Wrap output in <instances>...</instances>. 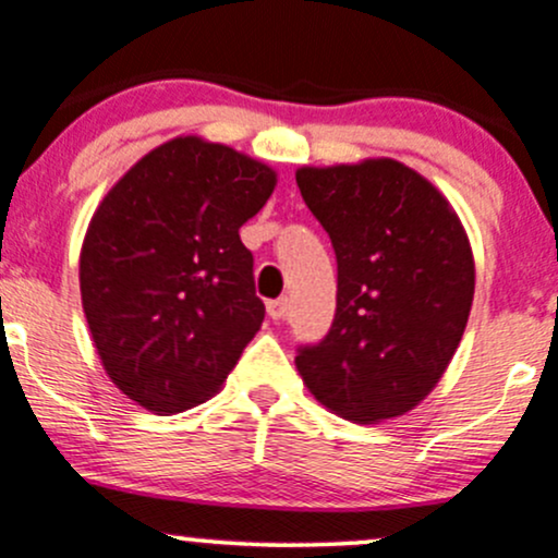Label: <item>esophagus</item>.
<instances>
[{
    "label": "esophagus",
    "mask_w": 558,
    "mask_h": 558,
    "mask_svg": "<svg viewBox=\"0 0 558 558\" xmlns=\"http://www.w3.org/2000/svg\"><path fill=\"white\" fill-rule=\"evenodd\" d=\"M267 315L272 317L275 323H280V320H286V317H289V299H272V302H267Z\"/></svg>",
    "instance_id": "esophagus-1"
}]
</instances>
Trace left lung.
<instances>
[{
	"label": "left lung",
	"mask_w": 558,
	"mask_h": 558,
	"mask_svg": "<svg viewBox=\"0 0 558 558\" xmlns=\"http://www.w3.org/2000/svg\"><path fill=\"white\" fill-rule=\"evenodd\" d=\"M304 204L339 265L333 326L299 347L315 400L357 424L395 418L437 387L466 330L474 256L442 193L395 158L302 167Z\"/></svg>",
	"instance_id": "left-lung-1"
}]
</instances>
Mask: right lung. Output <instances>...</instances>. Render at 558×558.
Here are the masks:
<instances>
[{"label": "right lung", "mask_w": 558, "mask_h": 558, "mask_svg": "<svg viewBox=\"0 0 558 558\" xmlns=\"http://www.w3.org/2000/svg\"><path fill=\"white\" fill-rule=\"evenodd\" d=\"M275 182L267 163L190 134L140 158L97 206L82 307L110 381L150 413L209 400L262 328L238 230Z\"/></svg>", "instance_id": "obj_1"}]
</instances>
